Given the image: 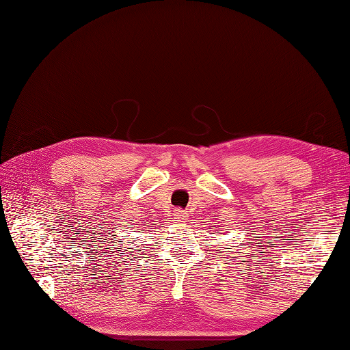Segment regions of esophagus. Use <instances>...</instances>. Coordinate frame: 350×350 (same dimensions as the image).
<instances>
[{
	"instance_id": "esophagus-1",
	"label": "esophagus",
	"mask_w": 350,
	"mask_h": 350,
	"mask_svg": "<svg viewBox=\"0 0 350 350\" xmlns=\"http://www.w3.org/2000/svg\"><path fill=\"white\" fill-rule=\"evenodd\" d=\"M185 217H187V214L184 211H181V209H175V212H174V218H175V221H178V223H183V221L185 219Z\"/></svg>"
}]
</instances>
